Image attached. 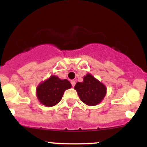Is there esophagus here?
Returning a JSON list of instances; mask_svg holds the SVG:
<instances>
[{"label":"esophagus","instance_id":"esophagus-1","mask_svg":"<svg viewBox=\"0 0 147 147\" xmlns=\"http://www.w3.org/2000/svg\"><path fill=\"white\" fill-rule=\"evenodd\" d=\"M70 83H71V84H72V87H74L75 86V84H76V82H75V80H72L71 82H70Z\"/></svg>","mask_w":147,"mask_h":147}]
</instances>
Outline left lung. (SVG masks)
Listing matches in <instances>:
<instances>
[{"mask_svg":"<svg viewBox=\"0 0 147 147\" xmlns=\"http://www.w3.org/2000/svg\"><path fill=\"white\" fill-rule=\"evenodd\" d=\"M75 89L81 100L88 106L98 104L104 99L106 92L105 86L90 74L84 77L83 82H77Z\"/></svg>","mask_w":147,"mask_h":147,"instance_id":"8db88e82","label":"left lung"}]
</instances>
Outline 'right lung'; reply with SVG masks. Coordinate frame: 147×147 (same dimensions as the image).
Returning <instances> with one entry per match:
<instances>
[{"label": "right lung", "mask_w": 147, "mask_h": 147, "mask_svg": "<svg viewBox=\"0 0 147 147\" xmlns=\"http://www.w3.org/2000/svg\"><path fill=\"white\" fill-rule=\"evenodd\" d=\"M70 88L71 84L67 79L61 80L56 76H51L37 87V97L45 106H53L60 102L65 90Z\"/></svg>", "instance_id": "add662e5"}]
</instances>
